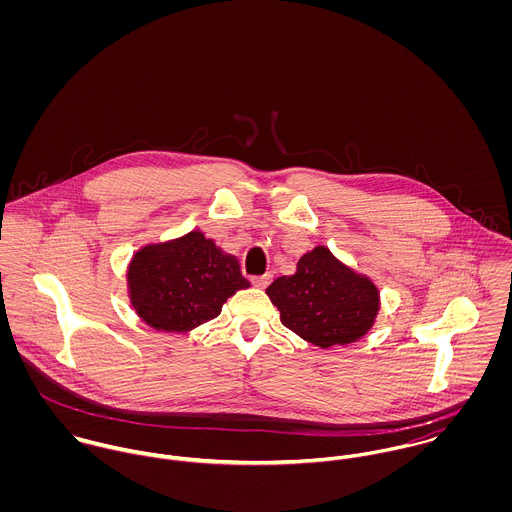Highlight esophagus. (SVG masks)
I'll return each instance as SVG.
<instances>
[{
	"label": "esophagus",
	"instance_id": "34e87169",
	"mask_svg": "<svg viewBox=\"0 0 512 512\" xmlns=\"http://www.w3.org/2000/svg\"><path fill=\"white\" fill-rule=\"evenodd\" d=\"M272 282V274H266V276H254L252 278V284L256 286V288H260V290H264V288H268V284Z\"/></svg>",
	"mask_w": 512,
	"mask_h": 512
}]
</instances>
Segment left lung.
<instances>
[{
  "mask_svg": "<svg viewBox=\"0 0 512 512\" xmlns=\"http://www.w3.org/2000/svg\"><path fill=\"white\" fill-rule=\"evenodd\" d=\"M266 293L282 323L301 339L329 349L361 339L378 311L374 284L317 246L297 262L293 276H282Z\"/></svg>",
  "mask_w": 512,
  "mask_h": 512,
  "instance_id": "left-lung-1",
  "label": "left lung"
}]
</instances>
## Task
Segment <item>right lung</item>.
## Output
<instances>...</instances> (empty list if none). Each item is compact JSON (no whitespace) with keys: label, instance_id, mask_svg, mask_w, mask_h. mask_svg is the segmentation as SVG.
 Wrapping results in <instances>:
<instances>
[{"label":"right lung","instance_id":"obj_1","mask_svg":"<svg viewBox=\"0 0 512 512\" xmlns=\"http://www.w3.org/2000/svg\"><path fill=\"white\" fill-rule=\"evenodd\" d=\"M130 299L153 329L185 333L219 317L222 303L248 288L238 260L201 232L142 248L128 270Z\"/></svg>","mask_w":512,"mask_h":512}]
</instances>
